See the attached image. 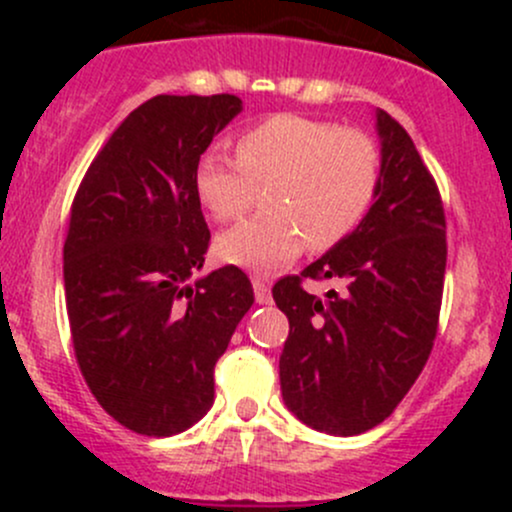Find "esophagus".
Wrapping results in <instances>:
<instances>
[{"instance_id":"obj_1","label":"esophagus","mask_w":512,"mask_h":512,"mask_svg":"<svg viewBox=\"0 0 512 512\" xmlns=\"http://www.w3.org/2000/svg\"><path fill=\"white\" fill-rule=\"evenodd\" d=\"M252 289H255V299L260 304H270L272 302L270 282H267V280H262V277H255V280H252Z\"/></svg>"}]
</instances>
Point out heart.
<instances>
[{"label": "heart", "instance_id": "obj_1", "mask_svg": "<svg viewBox=\"0 0 512 512\" xmlns=\"http://www.w3.org/2000/svg\"><path fill=\"white\" fill-rule=\"evenodd\" d=\"M235 158L200 156L195 195L220 223L237 220L257 203L265 210L220 235L225 262L252 272H275L307 245L332 250L349 237L374 203L381 178L379 146L359 128L277 113L247 128Z\"/></svg>", "mask_w": 512, "mask_h": 512}]
</instances>
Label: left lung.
<instances>
[{
  "mask_svg": "<svg viewBox=\"0 0 512 512\" xmlns=\"http://www.w3.org/2000/svg\"><path fill=\"white\" fill-rule=\"evenodd\" d=\"M381 178L356 230L302 275L272 287L289 319L280 356L287 409L332 436L379 426L433 349L446 275V215L436 180L399 121L376 111ZM339 279L319 300L301 280Z\"/></svg>",
  "mask_w": 512,
  "mask_h": 512,
  "instance_id": "1",
  "label": "left lung"
}]
</instances>
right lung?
Returning <instances> with one entry per match:
<instances>
[{
    "mask_svg": "<svg viewBox=\"0 0 512 512\" xmlns=\"http://www.w3.org/2000/svg\"><path fill=\"white\" fill-rule=\"evenodd\" d=\"M242 111L237 96H153L86 170L64 242L71 339L91 394L143 436H173L210 411L213 371L255 302L245 272L203 267L210 230L193 173Z\"/></svg>",
    "mask_w": 512,
    "mask_h": 512,
    "instance_id": "right-lung-1",
    "label": "right lung"
}]
</instances>
